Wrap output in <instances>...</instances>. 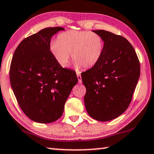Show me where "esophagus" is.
Returning <instances> with one entry per match:
<instances>
[{"instance_id":"obj_1","label":"esophagus","mask_w":154,"mask_h":154,"mask_svg":"<svg viewBox=\"0 0 154 154\" xmlns=\"http://www.w3.org/2000/svg\"><path fill=\"white\" fill-rule=\"evenodd\" d=\"M76 75H77V78H78V80H79V83H81V82H82L81 75L80 74L79 72H77V73H76Z\"/></svg>"}]
</instances>
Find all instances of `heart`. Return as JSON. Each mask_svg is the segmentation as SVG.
I'll return each mask as SVG.
<instances>
[{
    "instance_id": "obj_1",
    "label": "heart",
    "mask_w": 154,
    "mask_h": 154,
    "mask_svg": "<svg viewBox=\"0 0 154 154\" xmlns=\"http://www.w3.org/2000/svg\"><path fill=\"white\" fill-rule=\"evenodd\" d=\"M104 47V40L99 34L76 30L62 32L58 40H52L49 44L52 55L63 68L69 65L70 53L76 68L94 67L102 57Z\"/></svg>"
}]
</instances>
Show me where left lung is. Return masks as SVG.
Segmentation results:
<instances>
[{
    "label": "left lung",
    "mask_w": 154,
    "mask_h": 154,
    "mask_svg": "<svg viewBox=\"0 0 154 154\" xmlns=\"http://www.w3.org/2000/svg\"><path fill=\"white\" fill-rule=\"evenodd\" d=\"M93 32L102 37L104 47L97 63L81 74L87 90L85 104L93 119L108 122L129 106L140 76V63L124 37L104 30Z\"/></svg>",
    "instance_id": "1"
}]
</instances>
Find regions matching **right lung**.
I'll return each mask as SVG.
<instances>
[{
  "mask_svg": "<svg viewBox=\"0 0 154 154\" xmlns=\"http://www.w3.org/2000/svg\"><path fill=\"white\" fill-rule=\"evenodd\" d=\"M63 30L46 28L26 37L12 57L9 79L14 94L24 114L37 123L59 119L78 82L76 74L60 67L50 51L52 37Z\"/></svg>",
  "mask_w": 154,
  "mask_h": 154,
  "instance_id": "1",
  "label": "right lung"
}]
</instances>
